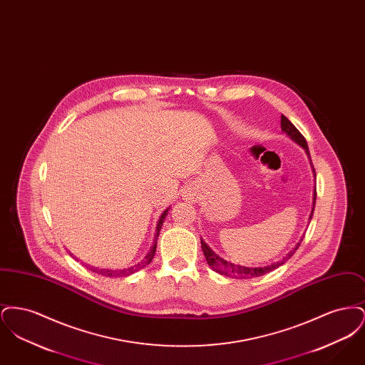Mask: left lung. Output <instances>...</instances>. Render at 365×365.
I'll list each match as a JSON object with an SVG mask.
<instances>
[{
    "mask_svg": "<svg viewBox=\"0 0 365 365\" xmlns=\"http://www.w3.org/2000/svg\"><path fill=\"white\" fill-rule=\"evenodd\" d=\"M280 127H282V131H283V133H286L290 138L294 140L295 143H298L301 148L305 149L307 155L309 157V149H308L307 139L304 138V135L295 128L294 124L290 122L286 116H283V115H282V118H280ZM309 158H311V157H309ZM313 173H314V168H313ZM314 176H316V173H314ZM314 202H316V189L313 191V208L312 213H311V216H309V220L312 219L313 210H314ZM301 241H302V238H301ZM301 241L297 243L295 247H293V250L289 252V253L286 255V257H283L282 260L272 262L271 265H267V267H257V268L235 265V264H232V262L223 260V259L219 257L202 240H201V247H202V252H204V256H205V259H207L209 267H212L216 272H219V274H222V275H227V277H232V278L249 279L262 277V275H265V274H268V272L277 269L278 267H280L282 264H284L286 260H289V259L294 255L295 250H297L298 246L301 245Z\"/></svg>",
    "mask_w": 365,
    "mask_h": 365,
    "instance_id": "left-lung-1",
    "label": "left lung"
}]
</instances>
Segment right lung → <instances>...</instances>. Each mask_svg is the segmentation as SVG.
<instances>
[{
	"instance_id": "obj_1",
	"label": "right lung",
	"mask_w": 365,
	"mask_h": 365,
	"mask_svg": "<svg viewBox=\"0 0 365 365\" xmlns=\"http://www.w3.org/2000/svg\"><path fill=\"white\" fill-rule=\"evenodd\" d=\"M167 213H168V209H165V210L163 212V215L160 216V219H158V223H157L156 227L155 242H153V245H152V247H150L149 253L145 256V259L140 261V262L135 264V265H133V267H130V268H124V269H104V268H101V269H98V268H90V269H91L93 272L98 274V275H103V277H109V278H115V277H128V275H131V274L137 272V271H139V269L145 268L146 265H149V264H150V261L153 260V256H155V253H156L157 238H158L160 230H161V227H163V223H164V219H165Z\"/></svg>"
}]
</instances>
